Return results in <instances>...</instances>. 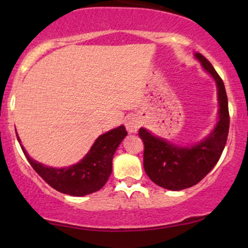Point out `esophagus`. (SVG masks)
<instances>
[{"instance_id":"1","label":"esophagus","mask_w":248,"mask_h":248,"mask_svg":"<svg viewBox=\"0 0 248 248\" xmlns=\"http://www.w3.org/2000/svg\"><path fill=\"white\" fill-rule=\"evenodd\" d=\"M125 126H126L127 132L133 133V132H137L138 128L140 127V121L135 117H128L126 122H125Z\"/></svg>"}]
</instances>
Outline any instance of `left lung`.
Masks as SVG:
<instances>
[{
  "label": "left lung",
  "instance_id": "1",
  "mask_svg": "<svg viewBox=\"0 0 248 248\" xmlns=\"http://www.w3.org/2000/svg\"><path fill=\"white\" fill-rule=\"evenodd\" d=\"M205 71L215 78L218 87L219 122L215 131L199 144L183 148L155 138L145 128L139 135L144 143L143 167L155 184L181 191L192 187L211 171L221 157L229 132V109L225 84L212 64L202 54H195Z\"/></svg>",
  "mask_w": 248,
  "mask_h": 248
}]
</instances>
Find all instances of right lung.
<instances>
[{"mask_svg": "<svg viewBox=\"0 0 248 248\" xmlns=\"http://www.w3.org/2000/svg\"><path fill=\"white\" fill-rule=\"evenodd\" d=\"M127 132L124 125L100 135L90 151L77 165L67 168H50L32 160L21 149L35 171L49 186L64 194L83 196L99 191L111 172L113 155ZM20 143V139L16 135Z\"/></svg>", "mask_w": 248, "mask_h": 248, "instance_id": "right-lung-1", "label": "right lung"}]
</instances>
